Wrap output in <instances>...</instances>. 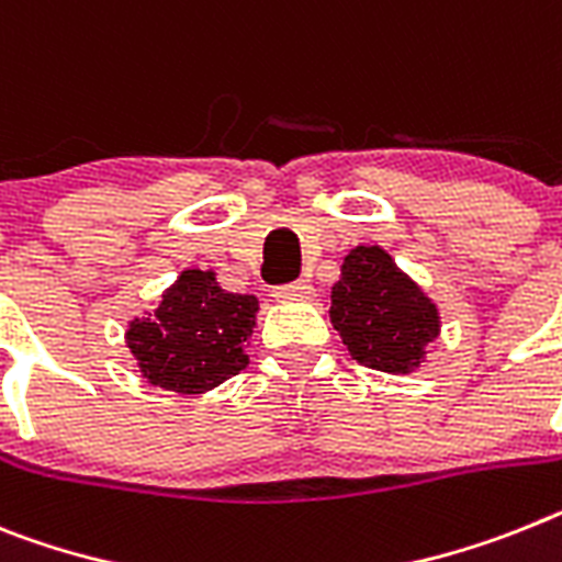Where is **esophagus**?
I'll list each match as a JSON object with an SVG mask.
<instances>
[{"instance_id":"esophagus-1","label":"esophagus","mask_w":562,"mask_h":562,"mask_svg":"<svg viewBox=\"0 0 562 562\" xmlns=\"http://www.w3.org/2000/svg\"><path fill=\"white\" fill-rule=\"evenodd\" d=\"M272 295H276L278 301H313L315 290H313V284H310V281H292V284L278 286Z\"/></svg>"}]
</instances>
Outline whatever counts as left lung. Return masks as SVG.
Wrapping results in <instances>:
<instances>
[{"mask_svg": "<svg viewBox=\"0 0 562 562\" xmlns=\"http://www.w3.org/2000/svg\"><path fill=\"white\" fill-rule=\"evenodd\" d=\"M329 321L355 361L390 375H409L440 335V313L378 244L349 249L333 286Z\"/></svg>", "mask_w": 562, "mask_h": 562, "instance_id": "1", "label": "left lung"}]
</instances>
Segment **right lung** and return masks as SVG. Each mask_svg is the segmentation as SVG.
<instances>
[{"label": "right lung", "instance_id": "1", "mask_svg": "<svg viewBox=\"0 0 562 562\" xmlns=\"http://www.w3.org/2000/svg\"><path fill=\"white\" fill-rule=\"evenodd\" d=\"M258 299L218 286L213 270H184L147 318L127 324V349L147 383L204 395L249 363Z\"/></svg>", "mask_w": 562, "mask_h": 562}]
</instances>
